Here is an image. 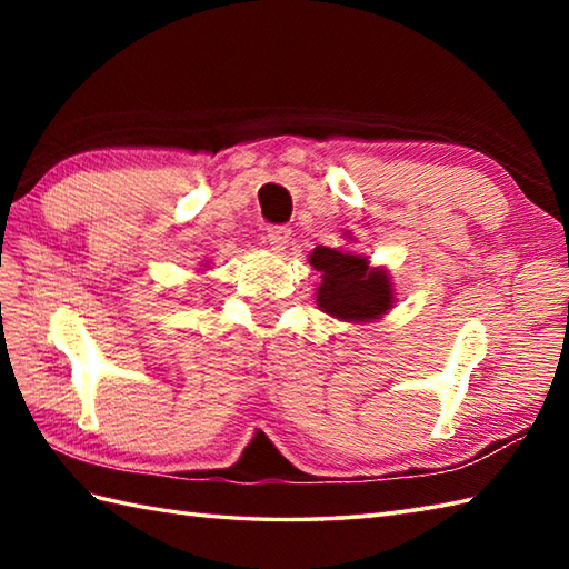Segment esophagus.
Returning <instances> with one entry per match:
<instances>
[{"label": "esophagus", "mask_w": 569, "mask_h": 569, "mask_svg": "<svg viewBox=\"0 0 569 569\" xmlns=\"http://www.w3.org/2000/svg\"><path fill=\"white\" fill-rule=\"evenodd\" d=\"M266 241H269L271 251H283L291 241V229L288 227H271L269 234H266Z\"/></svg>", "instance_id": "1"}]
</instances>
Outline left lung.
<instances>
[{"label":"left lung","instance_id":"obj_1","mask_svg":"<svg viewBox=\"0 0 569 569\" xmlns=\"http://www.w3.org/2000/svg\"><path fill=\"white\" fill-rule=\"evenodd\" d=\"M310 263L322 273L318 306L332 318L367 322L391 308L393 291L383 269H369V261L352 253L318 247Z\"/></svg>","mask_w":569,"mask_h":569}]
</instances>
